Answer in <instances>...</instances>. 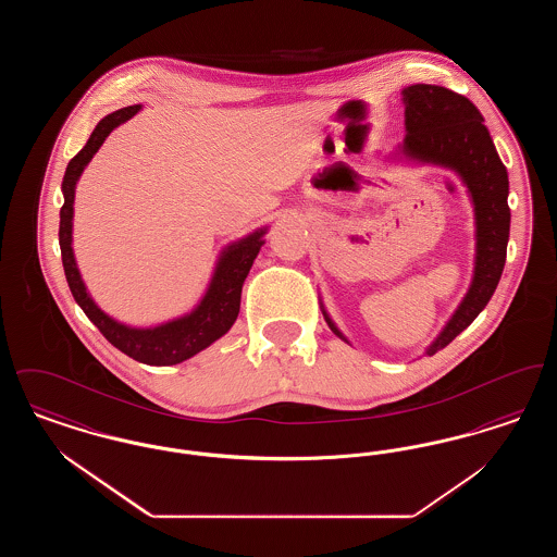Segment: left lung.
I'll return each instance as SVG.
<instances>
[{
	"instance_id": "8db88e82",
	"label": "left lung",
	"mask_w": 557,
	"mask_h": 557,
	"mask_svg": "<svg viewBox=\"0 0 557 557\" xmlns=\"http://www.w3.org/2000/svg\"><path fill=\"white\" fill-rule=\"evenodd\" d=\"M400 96L405 104V139L393 159L413 160L453 171L468 189L474 209L476 255L472 282L441 334L425 348V355H434L480 315L493 292L497 290L504 273L511 221L507 207L509 180L480 110L466 96L425 83L405 87ZM319 307L330 330L350 345L325 311L323 300Z\"/></svg>"
}]
</instances>
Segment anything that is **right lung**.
Here are the masks:
<instances>
[{"mask_svg":"<svg viewBox=\"0 0 557 557\" xmlns=\"http://www.w3.org/2000/svg\"><path fill=\"white\" fill-rule=\"evenodd\" d=\"M141 110L139 104L121 108L107 114L96 129L89 135L87 144L81 148L79 154L69 162L64 180H62V196L64 205L60 209V252L64 275L69 288L73 292L77 305L89 321L104 334L108 343L116 346L121 352L129 355L135 361L146 366H177L200 350L209 348L221 336H225L236 323L239 313V298L244 280L255 263L261 246L265 244L267 225L250 232L248 236L230 242L216 257L212 269L211 282L198 305L180 318L162 321L159 325L137 327L116 321L104 313L91 294L87 290L79 267L73 252V216H75V189L81 175L89 160L100 150L110 132L119 125L127 123L132 116Z\"/></svg>","mask_w":557,"mask_h":557,"instance_id":"right-lung-1","label":"right lung"}]
</instances>
